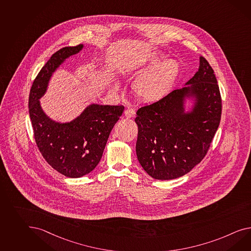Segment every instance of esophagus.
I'll return each mask as SVG.
<instances>
[{"mask_svg":"<svg viewBox=\"0 0 251 251\" xmlns=\"http://www.w3.org/2000/svg\"><path fill=\"white\" fill-rule=\"evenodd\" d=\"M125 116L128 117V118L134 117L135 116V110L132 109V108H128V109L126 110L125 111Z\"/></svg>","mask_w":251,"mask_h":251,"instance_id":"obj_1","label":"esophagus"}]
</instances>
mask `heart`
<instances>
[{
    "label": "heart",
    "instance_id": "b5f03b06",
    "mask_svg": "<svg viewBox=\"0 0 251 251\" xmlns=\"http://www.w3.org/2000/svg\"><path fill=\"white\" fill-rule=\"evenodd\" d=\"M165 57L162 51H157L149 61L154 64ZM135 65H126L124 72L134 70ZM179 73V65L174 59H167L154 65L135 78L132 83V90L135 97L145 102L160 99L171 90Z\"/></svg>",
    "mask_w": 251,
    "mask_h": 251
}]
</instances>
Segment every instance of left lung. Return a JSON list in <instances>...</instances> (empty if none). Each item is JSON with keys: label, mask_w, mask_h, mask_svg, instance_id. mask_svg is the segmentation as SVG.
I'll list each match as a JSON object with an SVG mask.
<instances>
[{"label": "left lung", "mask_w": 251, "mask_h": 251, "mask_svg": "<svg viewBox=\"0 0 251 251\" xmlns=\"http://www.w3.org/2000/svg\"><path fill=\"white\" fill-rule=\"evenodd\" d=\"M221 107L212 67L200 56L199 71L184 87L136 112L135 151L144 170L159 180L175 179L190 172L210 147Z\"/></svg>", "instance_id": "obj_1"}]
</instances>
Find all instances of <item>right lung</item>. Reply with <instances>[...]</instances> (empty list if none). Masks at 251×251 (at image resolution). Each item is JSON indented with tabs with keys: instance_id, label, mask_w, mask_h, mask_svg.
Listing matches in <instances>:
<instances>
[{
	"instance_id": "add662e5",
	"label": "right lung",
	"mask_w": 251,
	"mask_h": 251,
	"mask_svg": "<svg viewBox=\"0 0 251 251\" xmlns=\"http://www.w3.org/2000/svg\"><path fill=\"white\" fill-rule=\"evenodd\" d=\"M84 46H68L54 52L34 79L29 96V115L41 154L53 169L71 178L81 177L96 168L125 108L91 103L77 117L65 123L54 121L45 114L40 99L45 96L52 74Z\"/></svg>"
}]
</instances>
